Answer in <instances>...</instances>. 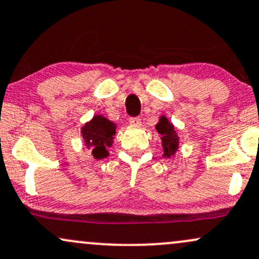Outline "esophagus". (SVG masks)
<instances>
[{"instance_id": "34e87169", "label": "esophagus", "mask_w": 259, "mask_h": 259, "mask_svg": "<svg viewBox=\"0 0 259 259\" xmlns=\"http://www.w3.org/2000/svg\"><path fill=\"white\" fill-rule=\"evenodd\" d=\"M129 123L132 124V125L139 126L140 124H141V118H140V117H130L129 118Z\"/></svg>"}]
</instances>
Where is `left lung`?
Returning a JSON list of instances; mask_svg holds the SVG:
<instances>
[{
	"label": "left lung",
	"instance_id": "left-lung-1",
	"mask_svg": "<svg viewBox=\"0 0 259 259\" xmlns=\"http://www.w3.org/2000/svg\"><path fill=\"white\" fill-rule=\"evenodd\" d=\"M155 129H157V132L161 136L165 155L170 157L171 154L175 153L177 146H179V139H177L172 124H170L169 120L165 117H161L160 121L157 124Z\"/></svg>",
	"mask_w": 259,
	"mask_h": 259
}]
</instances>
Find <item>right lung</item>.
Wrapping results in <instances>:
<instances>
[{"mask_svg": "<svg viewBox=\"0 0 259 259\" xmlns=\"http://www.w3.org/2000/svg\"><path fill=\"white\" fill-rule=\"evenodd\" d=\"M83 139L92 149V154L96 159L107 157V147L112 145L116 129L112 121L102 116H96L92 121L87 123L82 129Z\"/></svg>", "mask_w": 259, "mask_h": 259, "instance_id": "add662e5", "label": "right lung"}]
</instances>
